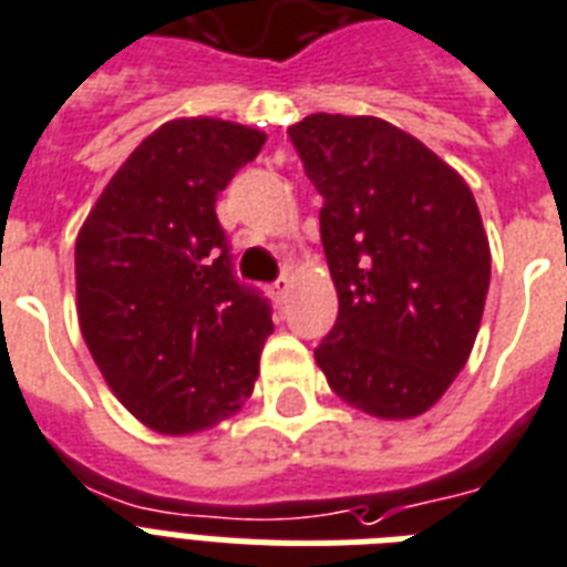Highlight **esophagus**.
Instances as JSON below:
<instances>
[{"instance_id":"1","label":"esophagus","mask_w":567,"mask_h":567,"mask_svg":"<svg viewBox=\"0 0 567 567\" xmlns=\"http://www.w3.org/2000/svg\"><path fill=\"white\" fill-rule=\"evenodd\" d=\"M289 292H292V280H289L287 275H284V278H280L278 284L271 287V296H275V301H278V305H287Z\"/></svg>"}]
</instances>
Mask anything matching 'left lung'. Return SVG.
<instances>
[{"mask_svg":"<svg viewBox=\"0 0 567 567\" xmlns=\"http://www.w3.org/2000/svg\"><path fill=\"white\" fill-rule=\"evenodd\" d=\"M316 184L337 324L316 348L330 389L415 419L468 362L492 251L474 193L436 152L378 116L310 113L287 128Z\"/></svg>","mask_w":567,"mask_h":567,"instance_id":"8db88e82","label":"left lung"}]
</instances>
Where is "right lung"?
Returning <instances> with one entry per match:
<instances>
[{"label":"right lung","instance_id":"1","mask_svg":"<svg viewBox=\"0 0 567 567\" xmlns=\"http://www.w3.org/2000/svg\"><path fill=\"white\" fill-rule=\"evenodd\" d=\"M262 143L216 116L163 122L75 239L81 337L120 404L161 436L216 427L255 392L275 324L234 280L216 198Z\"/></svg>","mask_w":567,"mask_h":567}]
</instances>
